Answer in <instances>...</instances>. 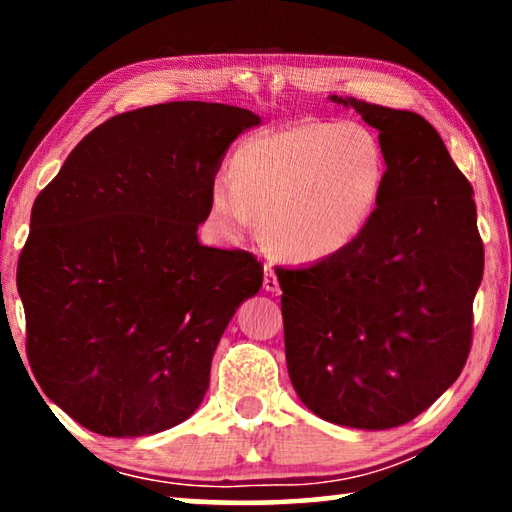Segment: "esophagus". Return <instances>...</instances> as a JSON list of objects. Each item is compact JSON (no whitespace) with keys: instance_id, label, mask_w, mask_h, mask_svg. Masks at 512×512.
Segmentation results:
<instances>
[{"instance_id":"esophagus-1","label":"esophagus","mask_w":512,"mask_h":512,"mask_svg":"<svg viewBox=\"0 0 512 512\" xmlns=\"http://www.w3.org/2000/svg\"><path fill=\"white\" fill-rule=\"evenodd\" d=\"M264 289L266 291H280V282H277V275H275L273 264H266L264 266Z\"/></svg>"}]
</instances>
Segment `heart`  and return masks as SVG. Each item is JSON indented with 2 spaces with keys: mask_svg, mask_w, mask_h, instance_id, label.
Listing matches in <instances>:
<instances>
[{
  "mask_svg": "<svg viewBox=\"0 0 512 512\" xmlns=\"http://www.w3.org/2000/svg\"><path fill=\"white\" fill-rule=\"evenodd\" d=\"M386 178L379 137L359 121L298 124L237 151L232 178H216L212 210L239 235L255 214L275 253L296 262L332 257L359 239Z\"/></svg>",
  "mask_w": 512,
  "mask_h": 512,
  "instance_id": "b5f03b06",
  "label": "heart"
}]
</instances>
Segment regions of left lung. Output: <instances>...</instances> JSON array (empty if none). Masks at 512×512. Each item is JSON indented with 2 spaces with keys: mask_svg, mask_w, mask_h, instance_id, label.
I'll return each mask as SVG.
<instances>
[{
  "mask_svg": "<svg viewBox=\"0 0 512 512\" xmlns=\"http://www.w3.org/2000/svg\"><path fill=\"white\" fill-rule=\"evenodd\" d=\"M379 131L386 178L359 239L275 268L284 350L302 404L352 429H393L461 375L483 277L474 189L418 112L332 94Z\"/></svg>",
  "mask_w": 512,
  "mask_h": 512,
  "instance_id": "left-lung-1",
  "label": "left lung"
}]
</instances>
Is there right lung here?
Listing matches in <instances>:
<instances>
[{"label": "right lung", "mask_w": 512, "mask_h": 512, "mask_svg": "<svg viewBox=\"0 0 512 512\" xmlns=\"http://www.w3.org/2000/svg\"><path fill=\"white\" fill-rule=\"evenodd\" d=\"M246 108L169 101L108 119L76 144L31 210L17 262L27 354L51 402L110 438L185 422L216 345L262 287L246 250L198 241Z\"/></svg>", "instance_id": "obj_1"}]
</instances>
